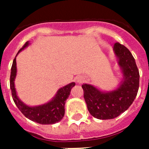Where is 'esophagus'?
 Instances as JSON below:
<instances>
[{
    "mask_svg": "<svg viewBox=\"0 0 149 149\" xmlns=\"http://www.w3.org/2000/svg\"><path fill=\"white\" fill-rule=\"evenodd\" d=\"M83 81H84L83 78H81V77L77 78V82H78V83H82V82H83Z\"/></svg>",
    "mask_w": 149,
    "mask_h": 149,
    "instance_id": "obj_1",
    "label": "esophagus"
}]
</instances>
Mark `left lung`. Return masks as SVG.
<instances>
[{"mask_svg":"<svg viewBox=\"0 0 149 149\" xmlns=\"http://www.w3.org/2000/svg\"><path fill=\"white\" fill-rule=\"evenodd\" d=\"M114 50L124 76L120 86L115 91L104 93L93 86L82 85L88 112L97 119L109 120L119 116L132 104L139 91V71L131 52L119 42L115 43Z\"/></svg>","mask_w":149,"mask_h":149,"instance_id":"8db88e82","label":"left lung"}]
</instances>
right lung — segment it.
Wrapping results in <instances>:
<instances>
[{"label":"right lung","instance_id":"right-lung-1","mask_svg":"<svg viewBox=\"0 0 149 149\" xmlns=\"http://www.w3.org/2000/svg\"><path fill=\"white\" fill-rule=\"evenodd\" d=\"M29 45L26 42L23 47L19 49V52L24 49ZM18 52V53H19ZM17 53V54H18ZM16 75V58L13 59L11 66V71L10 76V88L11 90L12 98L19 110L28 119L42 125L54 124L61 121L65 115V104L66 100L70 94V89L74 86V82L68 84L65 86L60 88L55 97L49 102L41 106L30 107L26 106L20 101L16 95L14 86V79Z\"/></svg>","mask_w":149,"mask_h":149}]
</instances>
